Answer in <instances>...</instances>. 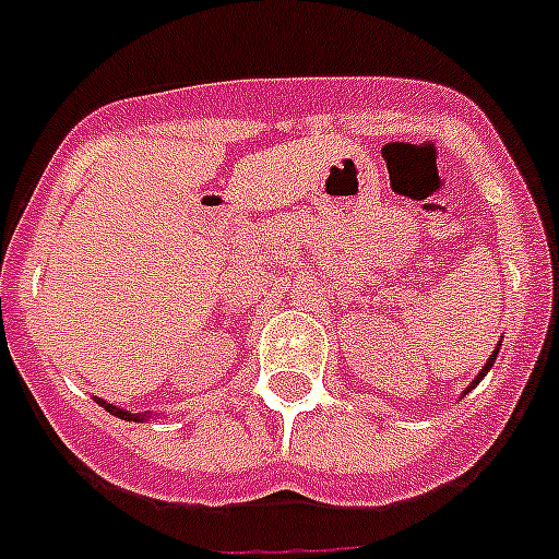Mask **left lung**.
<instances>
[{"label": "left lung", "mask_w": 559, "mask_h": 559, "mask_svg": "<svg viewBox=\"0 0 559 559\" xmlns=\"http://www.w3.org/2000/svg\"><path fill=\"white\" fill-rule=\"evenodd\" d=\"M499 346H501V341L496 343L493 355H490V357H488V362H485V366L479 368V373H477V377H474V380H471V385L465 388V391H463V396H465V393H471V391H474V388L479 385V380H483V377H488V371H490V368H493V362H496V355H499Z\"/></svg>", "instance_id": "left-lung-1"}]
</instances>
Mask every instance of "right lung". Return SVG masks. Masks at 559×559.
Wrapping results in <instances>:
<instances>
[{
  "mask_svg": "<svg viewBox=\"0 0 559 559\" xmlns=\"http://www.w3.org/2000/svg\"><path fill=\"white\" fill-rule=\"evenodd\" d=\"M96 404H102V407H105L110 416L121 418V421H150V416H146V413H130V409L116 407V404L105 402V399H99V396H96Z\"/></svg>",
  "mask_w": 559,
  "mask_h": 559,
  "instance_id": "add662e5",
  "label": "right lung"
}]
</instances>
